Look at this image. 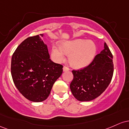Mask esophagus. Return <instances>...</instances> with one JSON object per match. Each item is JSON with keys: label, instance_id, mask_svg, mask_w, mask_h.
<instances>
[{"label": "esophagus", "instance_id": "1", "mask_svg": "<svg viewBox=\"0 0 129 129\" xmlns=\"http://www.w3.org/2000/svg\"><path fill=\"white\" fill-rule=\"evenodd\" d=\"M63 71H68L70 70V69H69V68H68L67 66H65L63 67Z\"/></svg>", "mask_w": 129, "mask_h": 129}]
</instances>
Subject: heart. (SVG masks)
Here are the masks:
<instances>
[{
  "label": "heart",
  "instance_id": "obj_1",
  "mask_svg": "<svg viewBox=\"0 0 129 129\" xmlns=\"http://www.w3.org/2000/svg\"><path fill=\"white\" fill-rule=\"evenodd\" d=\"M97 52L96 44L90 40L76 39L63 42L61 46H53L51 55L57 63H61L66 55L72 67L80 69L86 67L93 60Z\"/></svg>",
  "mask_w": 129,
  "mask_h": 129
}]
</instances>
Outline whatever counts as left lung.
Returning <instances> with one entry per match:
<instances>
[{
  "label": "left lung",
  "instance_id": "left-lung-1",
  "mask_svg": "<svg viewBox=\"0 0 129 129\" xmlns=\"http://www.w3.org/2000/svg\"><path fill=\"white\" fill-rule=\"evenodd\" d=\"M113 55L106 43L88 66L72 71L70 84L72 94L79 101H90L99 96L110 83L113 74Z\"/></svg>",
  "mask_w": 129,
  "mask_h": 129
}]
</instances>
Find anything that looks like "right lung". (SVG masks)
I'll return each mask as SVG.
<instances>
[{
  "label": "right lung",
  "mask_w": 129,
  "mask_h": 129,
  "mask_svg": "<svg viewBox=\"0 0 129 129\" xmlns=\"http://www.w3.org/2000/svg\"><path fill=\"white\" fill-rule=\"evenodd\" d=\"M25 39L12 56L11 73L16 87L26 99L40 102L48 98L63 66L50 59L43 34Z\"/></svg>",
  "instance_id": "1"
}]
</instances>
